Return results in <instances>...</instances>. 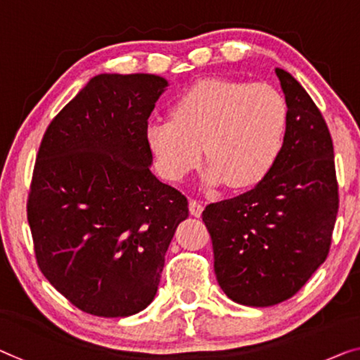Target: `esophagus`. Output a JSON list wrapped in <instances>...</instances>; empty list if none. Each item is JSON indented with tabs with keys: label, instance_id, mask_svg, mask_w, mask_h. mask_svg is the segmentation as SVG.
<instances>
[{
	"label": "esophagus",
	"instance_id": "34e87169",
	"mask_svg": "<svg viewBox=\"0 0 360 360\" xmlns=\"http://www.w3.org/2000/svg\"><path fill=\"white\" fill-rule=\"evenodd\" d=\"M189 212L192 217H200L202 212H203V205L198 200H191L189 202Z\"/></svg>",
	"mask_w": 360,
	"mask_h": 360
}]
</instances>
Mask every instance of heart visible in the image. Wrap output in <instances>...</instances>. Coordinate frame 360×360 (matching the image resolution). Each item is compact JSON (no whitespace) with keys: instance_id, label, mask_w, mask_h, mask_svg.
Masks as SVG:
<instances>
[{"instance_id":"b5f03b06","label":"heart","mask_w":360,"mask_h":360,"mask_svg":"<svg viewBox=\"0 0 360 360\" xmlns=\"http://www.w3.org/2000/svg\"><path fill=\"white\" fill-rule=\"evenodd\" d=\"M173 120L147 127V142L160 173L184 179L203 158L207 184L243 189L260 182L280 158L288 129L284 95L266 82L200 80L171 110Z\"/></svg>"}]
</instances>
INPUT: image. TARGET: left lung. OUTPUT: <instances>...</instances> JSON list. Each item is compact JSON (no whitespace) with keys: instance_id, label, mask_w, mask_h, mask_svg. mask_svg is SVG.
Returning <instances> with one entry per match:
<instances>
[{"instance_id":"1","label":"left lung","mask_w":360,"mask_h":360,"mask_svg":"<svg viewBox=\"0 0 360 360\" xmlns=\"http://www.w3.org/2000/svg\"><path fill=\"white\" fill-rule=\"evenodd\" d=\"M288 103L280 158L254 189L210 203L214 275L224 294L250 307L292 297L330 252L340 197L333 142L317 105L276 68Z\"/></svg>"}]
</instances>
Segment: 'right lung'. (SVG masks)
Listing matches in <instances>:
<instances>
[{
    "mask_svg": "<svg viewBox=\"0 0 360 360\" xmlns=\"http://www.w3.org/2000/svg\"><path fill=\"white\" fill-rule=\"evenodd\" d=\"M153 74H100L41 139L27 200L37 264L69 302L129 317L157 294L187 198L158 181L148 117L166 89Z\"/></svg>",
    "mask_w": 360,
    "mask_h": 360,
    "instance_id": "1",
    "label": "right lung"
}]
</instances>
